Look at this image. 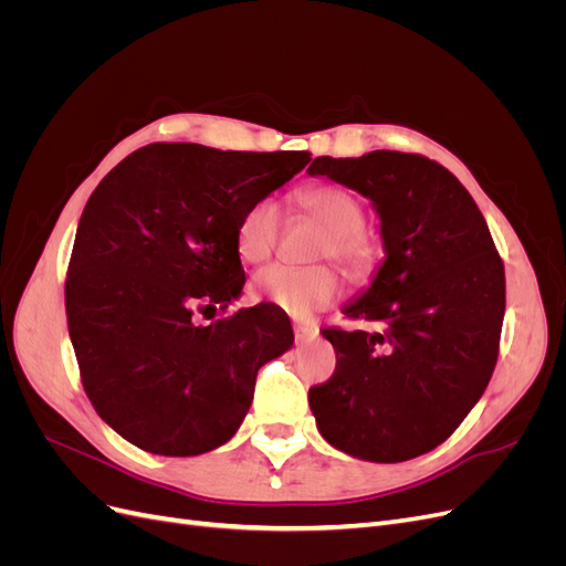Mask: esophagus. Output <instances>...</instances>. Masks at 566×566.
<instances>
[{
    "mask_svg": "<svg viewBox=\"0 0 566 566\" xmlns=\"http://www.w3.org/2000/svg\"><path fill=\"white\" fill-rule=\"evenodd\" d=\"M293 331H295V342H300L302 345V342H310L318 335V325L316 323H295Z\"/></svg>",
    "mask_w": 566,
    "mask_h": 566,
    "instance_id": "1",
    "label": "esophagus"
}]
</instances>
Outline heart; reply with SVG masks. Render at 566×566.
I'll return each mask as SVG.
<instances>
[{
  "instance_id": "obj_1",
  "label": "heart",
  "mask_w": 566,
  "mask_h": 566,
  "mask_svg": "<svg viewBox=\"0 0 566 566\" xmlns=\"http://www.w3.org/2000/svg\"><path fill=\"white\" fill-rule=\"evenodd\" d=\"M302 210L328 231L321 241V256L364 271L373 262V245L364 235L366 214L354 196L337 186H310L297 196ZM281 233V208L271 196L252 200L235 221V250L248 264L269 260ZM339 276L328 264L290 266L271 264L254 273L256 297L279 306L290 316H310L339 297Z\"/></svg>"
}]
</instances>
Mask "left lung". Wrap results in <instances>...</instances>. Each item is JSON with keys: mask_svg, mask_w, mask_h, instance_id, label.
I'll use <instances>...</instances> for the list:
<instances>
[{"mask_svg": "<svg viewBox=\"0 0 566 566\" xmlns=\"http://www.w3.org/2000/svg\"><path fill=\"white\" fill-rule=\"evenodd\" d=\"M310 175L370 198L387 252L345 310L370 328L323 331L337 366L310 389L318 432L361 460L418 458L458 430L491 380L505 314L503 260L468 188L418 153L321 156Z\"/></svg>", "mask_w": 566, "mask_h": 566, "instance_id": "8db88e82", "label": "left lung"}]
</instances>
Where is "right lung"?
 Returning a JSON list of instances; mask_svg holds the SVG:
<instances>
[{"mask_svg":"<svg viewBox=\"0 0 566 566\" xmlns=\"http://www.w3.org/2000/svg\"><path fill=\"white\" fill-rule=\"evenodd\" d=\"M306 150L200 144L134 150L84 205L65 279L82 387L113 430L156 455L227 443L252 403L256 370L293 347L276 306L227 314L245 271L235 221L293 179Z\"/></svg>","mask_w":566,"mask_h":566,"instance_id":"1","label":"right lung"}]
</instances>
